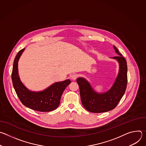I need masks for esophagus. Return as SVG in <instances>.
<instances>
[{
	"mask_svg": "<svg viewBox=\"0 0 146 146\" xmlns=\"http://www.w3.org/2000/svg\"><path fill=\"white\" fill-rule=\"evenodd\" d=\"M77 78V75H76V74H73L72 75H71V78L73 80H76V78Z\"/></svg>",
	"mask_w": 146,
	"mask_h": 146,
	"instance_id": "34e87169",
	"label": "esophagus"
}]
</instances>
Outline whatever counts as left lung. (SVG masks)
Returning <instances> with one entry per match:
<instances>
[{
	"label": "left lung",
	"mask_w": 146,
	"mask_h": 146,
	"mask_svg": "<svg viewBox=\"0 0 146 146\" xmlns=\"http://www.w3.org/2000/svg\"><path fill=\"white\" fill-rule=\"evenodd\" d=\"M114 48L118 55L111 58L118 62L119 72L113 86L109 91L98 93L86 78L78 77L77 79L82 104L88 111L99 113L114 109L125 92L128 81L127 61L114 46Z\"/></svg>",
	"instance_id": "obj_1"
}]
</instances>
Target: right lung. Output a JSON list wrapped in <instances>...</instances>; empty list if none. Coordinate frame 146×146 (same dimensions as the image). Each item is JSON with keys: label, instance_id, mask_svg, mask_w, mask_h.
<instances>
[{"label": "right lung", "instance_id": "obj_1", "mask_svg": "<svg viewBox=\"0 0 146 146\" xmlns=\"http://www.w3.org/2000/svg\"><path fill=\"white\" fill-rule=\"evenodd\" d=\"M25 48L18 52L14 60L11 79L15 92L21 102L28 108L41 112L54 110L59 106L61 96L71 81L68 79L55 82L42 91L29 90L21 81L18 70V62Z\"/></svg>", "mask_w": 146, "mask_h": 146}]
</instances>
